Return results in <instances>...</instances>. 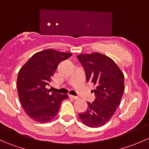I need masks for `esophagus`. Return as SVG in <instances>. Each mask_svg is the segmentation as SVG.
Instances as JSON below:
<instances>
[{
	"mask_svg": "<svg viewBox=\"0 0 149 149\" xmlns=\"http://www.w3.org/2000/svg\"><path fill=\"white\" fill-rule=\"evenodd\" d=\"M69 97H70V98H72V99H73V100H77V99H79V97L75 96V95H69Z\"/></svg>",
	"mask_w": 149,
	"mask_h": 149,
	"instance_id": "1",
	"label": "esophagus"
}]
</instances>
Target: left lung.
Here are the masks:
<instances>
[{"instance_id": "1", "label": "left lung", "mask_w": 149, "mask_h": 149, "mask_svg": "<svg viewBox=\"0 0 149 149\" xmlns=\"http://www.w3.org/2000/svg\"><path fill=\"white\" fill-rule=\"evenodd\" d=\"M86 73L87 81L94 84L96 98L88 102L85 112L79 118L91 128L101 127L111 118L119 106L124 91V75L117 64L109 56L93 53L77 56Z\"/></svg>"}]
</instances>
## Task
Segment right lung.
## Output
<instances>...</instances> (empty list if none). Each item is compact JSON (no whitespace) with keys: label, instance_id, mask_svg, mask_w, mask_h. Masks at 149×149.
Wrapping results in <instances>:
<instances>
[{"label":"right lung","instance_id":"right-lung-1","mask_svg":"<svg viewBox=\"0 0 149 149\" xmlns=\"http://www.w3.org/2000/svg\"><path fill=\"white\" fill-rule=\"evenodd\" d=\"M70 53L46 49L33 55L21 67L17 79L20 101L31 118L39 123L50 121L58 113L61 103L67 94L52 92L50 85L58 65L71 56Z\"/></svg>","mask_w":149,"mask_h":149}]
</instances>
